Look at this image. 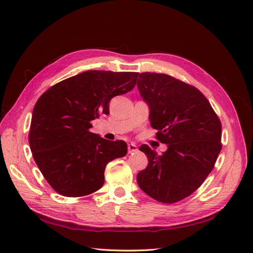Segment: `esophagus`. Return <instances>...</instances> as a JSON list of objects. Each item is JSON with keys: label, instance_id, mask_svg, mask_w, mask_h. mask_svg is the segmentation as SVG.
I'll return each instance as SVG.
<instances>
[{"label": "esophagus", "instance_id": "esophagus-1", "mask_svg": "<svg viewBox=\"0 0 253 253\" xmlns=\"http://www.w3.org/2000/svg\"><path fill=\"white\" fill-rule=\"evenodd\" d=\"M138 151V149H137L136 145L134 143H128L127 145V152L131 154V153H134V152H137Z\"/></svg>", "mask_w": 253, "mask_h": 253}]
</instances>
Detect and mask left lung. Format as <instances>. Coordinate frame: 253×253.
<instances>
[{"label": "left lung", "instance_id": "left-lung-1", "mask_svg": "<svg viewBox=\"0 0 253 253\" xmlns=\"http://www.w3.org/2000/svg\"><path fill=\"white\" fill-rule=\"evenodd\" d=\"M137 87L149 104L156 138L168 144L162 155L141 145L149 165L137 174V182L160 203L179 202L213 170L221 150V124L201 90L169 75L141 73Z\"/></svg>", "mask_w": 253, "mask_h": 253}]
</instances>
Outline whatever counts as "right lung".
Instances as JSON below:
<instances>
[{"mask_svg": "<svg viewBox=\"0 0 253 253\" xmlns=\"http://www.w3.org/2000/svg\"><path fill=\"white\" fill-rule=\"evenodd\" d=\"M138 73L87 71L49 87L38 99L28 135L44 178L59 194L80 197L104 183L105 167L127 153L125 141L89 132L90 121L110 114L115 96L132 90Z\"/></svg>", "mask_w": 253, "mask_h": 253, "instance_id": "obj_1", "label": "right lung"}]
</instances>
